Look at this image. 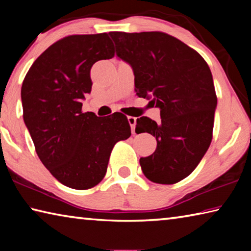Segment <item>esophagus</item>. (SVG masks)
<instances>
[{
    "instance_id": "1",
    "label": "esophagus",
    "mask_w": 251,
    "mask_h": 251,
    "mask_svg": "<svg viewBox=\"0 0 251 251\" xmlns=\"http://www.w3.org/2000/svg\"><path fill=\"white\" fill-rule=\"evenodd\" d=\"M127 120H128V123H129V125H130V128H131V133H133V134H135V126H136V120H137V118H136V117H133V116H128V118H127Z\"/></svg>"
}]
</instances>
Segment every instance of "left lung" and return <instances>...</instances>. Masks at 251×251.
I'll list each match as a JSON object with an SVG mask.
<instances>
[{
	"mask_svg": "<svg viewBox=\"0 0 251 251\" xmlns=\"http://www.w3.org/2000/svg\"><path fill=\"white\" fill-rule=\"evenodd\" d=\"M116 55L133 67L136 95L151 99L160 122L137 118L136 133H150L156 151L139 159L156 184L172 185L189 176L212 139L217 106L209 66L201 54L163 32H110Z\"/></svg>",
	"mask_w": 251,
	"mask_h": 251,
	"instance_id": "1",
	"label": "left lung"
}]
</instances>
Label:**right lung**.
Instances as JSON below:
<instances>
[{
  "instance_id": "obj_1",
  "label": "right lung",
  "mask_w": 251,
  "mask_h": 251,
  "mask_svg": "<svg viewBox=\"0 0 251 251\" xmlns=\"http://www.w3.org/2000/svg\"><path fill=\"white\" fill-rule=\"evenodd\" d=\"M113 46L107 33L66 36L36 58L23 80V118L36 154L70 188L100 182L114 145L131 134L124 114L82 112L84 94L92 90V66L112 58Z\"/></svg>"
}]
</instances>
